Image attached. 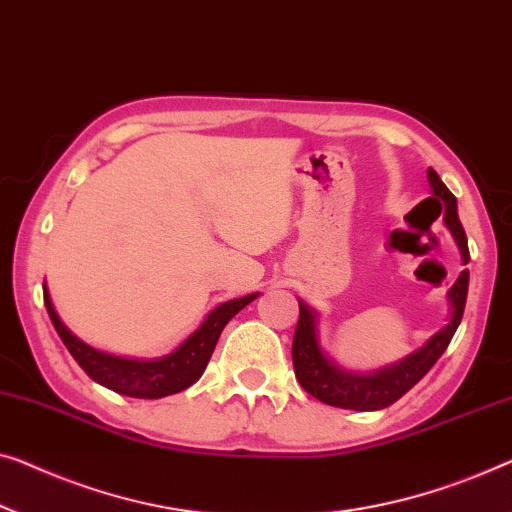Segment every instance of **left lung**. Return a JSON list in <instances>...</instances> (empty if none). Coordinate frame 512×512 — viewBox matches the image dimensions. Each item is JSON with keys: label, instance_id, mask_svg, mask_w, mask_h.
Returning <instances> with one entry per match:
<instances>
[{"label": "left lung", "instance_id": "1", "mask_svg": "<svg viewBox=\"0 0 512 512\" xmlns=\"http://www.w3.org/2000/svg\"><path fill=\"white\" fill-rule=\"evenodd\" d=\"M427 181H430L432 193L441 197L446 202L444 220L451 230L453 239L462 253V262H469V246H467V234L457 218V202L455 195L446 188V183L439 179V174L427 170ZM469 292V269L460 273V278L455 280V285L448 292L451 299V322L437 335H432L425 345L404 358L398 365L384 368L375 372V375H352V372L338 370L335 365L322 354L317 342V329H315V315L308 305L299 301V324L294 331L292 342V361L294 372L299 384L303 386L305 393H310L312 398L319 402L331 404V407L340 409H356V411H377L384 407H391L395 400H400L411 386H416L421 381L434 363L439 361V356L446 352V347L451 345L457 326L462 322L464 315V303H467Z\"/></svg>", "mask_w": 512, "mask_h": 512}]
</instances>
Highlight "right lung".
Masks as SVG:
<instances>
[{"label": "right lung", "mask_w": 512, "mask_h": 512, "mask_svg": "<svg viewBox=\"0 0 512 512\" xmlns=\"http://www.w3.org/2000/svg\"><path fill=\"white\" fill-rule=\"evenodd\" d=\"M255 299L257 294H248L241 296V299L218 305L216 310L209 312V317L204 319L200 329L190 335L179 349H174L170 356L156 358V361H131V358L98 352V349L89 347L82 340L75 338V335L66 329L64 322H61L55 308H52L48 287H43V301L52 319V326H55L61 342H64L68 352H71V356L78 361L80 368L85 370L91 379L98 381V384L110 388V391L140 400H158L165 398V395L181 393L186 391L188 386H193L195 381L202 377L204 368H207L225 324L230 322L236 312L246 308V305Z\"/></svg>", "instance_id": "1"}]
</instances>
